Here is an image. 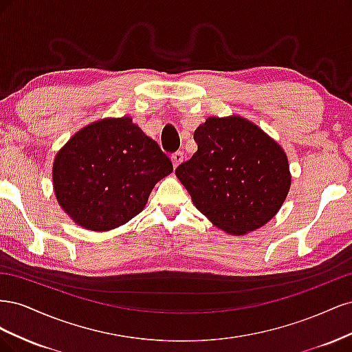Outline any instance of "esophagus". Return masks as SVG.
<instances>
[{"instance_id":"obj_1","label":"esophagus","mask_w":352,"mask_h":352,"mask_svg":"<svg viewBox=\"0 0 352 352\" xmlns=\"http://www.w3.org/2000/svg\"><path fill=\"white\" fill-rule=\"evenodd\" d=\"M172 162H173V166L177 167L180 163L184 162V153L182 151H176L172 154Z\"/></svg>"}]
</instances>
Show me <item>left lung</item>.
Listing matches in <instances>:
<instances>
[{"label":"left lung","mask_w":352,"mask_h":352,"mask_svg":"<svg viewBox=\"0 0 352 352\" xmlns=\"http://www.w3.org/2000/svg\"><path fill=\"white\" fill-rule=\"evenodd\" d=\"M194 140L197 153L175 173L202 214L233 235L273 219L291 186L287 158L278 142L238 116L207 119Z\"/></svg>","instance_id":"8db88e82"}]
</instances>
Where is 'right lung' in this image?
Returning <instances> with one entry per match:
<instances>
[{
  "label": "right lung",
  "mask_w": 352,
  "mask_h": 352,
  "mask_svg": "<svg viewBox=\"0 0 352 352\" xmlns=\"http://www.w3.org/2000/svg\"><path fill=\"white\" fill-rule=\"evenodd\" d=\"M173 172L170 158L129 117L83 127L58 151L52 184L61 208L89 230L124 225L154 185Z\"/></svg>",
  "instance_id": "1"
}]
</instances>
